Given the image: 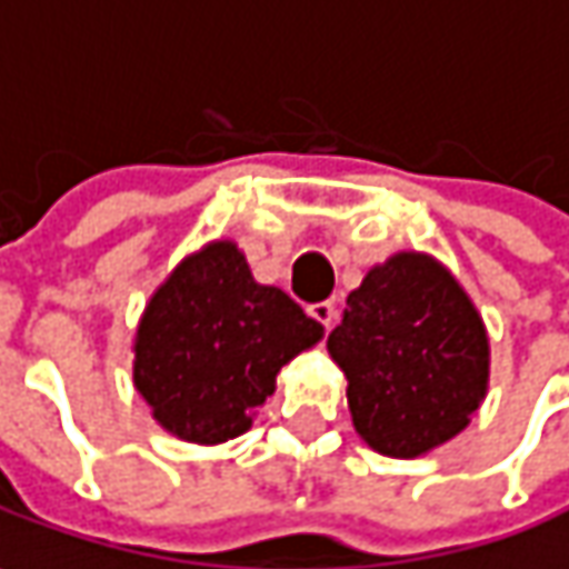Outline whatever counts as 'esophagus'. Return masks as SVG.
Returning <instances> with one entry per match:
<instances>
[{
  "label": "esophagus",
  "mask_w": 569,
  "mask_h": 569,
  "mask_svg": "<svg viewBox=\"0 0 569 569\" xmlns=\"http://www.w3.org/2000/svg\"><path fill=\"white\" fill-rule=\"evenodd\" d=\"M309 315L318 321V325H325V328H331L333 318H337V309H333V302H311Z\"/></svg>",
  "instance_id": "34e87169"
}]
</instances>
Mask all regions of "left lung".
Wrapping results in <instances>:
<instances>
[{"label": "left lung", "mask_w": 569, "mask_h": 569, "mask_svg": "<svg viewBox=\"0 0 569 569\" xmlns=\"http://www.w3.org/2000/svg\"><path fill=\"white\" fill-rule=\"evenodd\" d=\"M328 350L347 376L353 427L382 456L413 458L449 442L487 395L481 315L427 254L372 267L347 296Z\"/></svg>", "instance_id": "1"}]
</instances>
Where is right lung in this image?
<instances>
[{
  "instance_id": "right-lung-1",
  "label": "right lung",
  "mask_w": 569,
  "mask_h": 569,
  "mask_svg": "<svg viewBox=\"0 0 569 569\" xmlns=\"http://www.w3.org/2000/svg\"><path fill=\"white\" fill-rule=\"evenodd\" d=\"M318 340L315 318L283 289L254 283L232 241H212L146 306L133 382L164 430L216 446L251 427L277 372Z\"/></svg>"
}]
</instances>
